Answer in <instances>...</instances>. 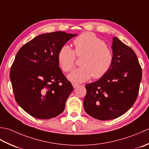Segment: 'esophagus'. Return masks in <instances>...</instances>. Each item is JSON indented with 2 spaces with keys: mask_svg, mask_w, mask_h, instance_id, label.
Wrapping results in <instances>:
<instances>
[{
  "mask_svg": "<svg viewBox=\"0 0 149 149\" xmlns=\"http://www.w3.org/2000/svg\"><path fill=\"white\" fill-rule=\"evenodd\" d=\"M72 86H73L74 88H77V87H78L79 86H80V85H79V84H76V83H72Z\"/></svg>",
  "mask_w": 149,
  "mask_h": 149,
  "instance_id": "1",
  "label": "esophagus"
}]
</instances>
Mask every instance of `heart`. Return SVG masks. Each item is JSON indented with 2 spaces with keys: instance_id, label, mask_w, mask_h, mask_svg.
Here are the masks:
<instances>
[{
  "instance_id": "1",
  "label": "heart",
  "mask_w": 149,
  "mask_h": 149,
  "mask_svg": "<svg viewBox=\"0 0 149 149\" xmlns=\"http://www.w3.org/2000/svg\"><path fill=\"white\" fill-rule=\"evenodd\" d=\"M74 50L68 45H63L58 54V60L62 71L70 72L73 69L76 58L82 56L81 67L74 69L68 76L71 81L81 83L92 77L102 78L113 65L114 54L107 46L106 42L91 32H86L74 40Z\"/></svg>"
}]
</instances>
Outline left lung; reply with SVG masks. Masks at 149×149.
Listing matches in <instances>:
<instances>
[{"label": "left lung", "mask_w": 149, "mask_h": 149, "mask_svg": "<svg viewBox=\"0 0 149 149\" xmlns=\"http://www.w3.org/2000/svg\"><path fill=\"white\" fill-rule=\"evenodd\" d=\"M113 65L98 80L86 85L85 111L100 120L121 116L137 99L142 69L134 51L117 37L113 38Z\"/></svg>", "instance_id": "left-lung-1"}]
</instances>
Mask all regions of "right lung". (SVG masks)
<instances>
[{
	"label": "right lung",
	"mask_w": 149,
	"mask_h": 149,
	"mask_svg": "<svg viewBox=\"0 0 149 149\" xmlns=\"http://www.w3.org/2000/svg\"><path fill=\"white\" fill-rule=\"evenodd\" d=\"M77 34L63 31L44 33L24 44L10 69L15 100L27 113L38 119H50L64 110L73 91L59 67L58 54Z\"/></svg>",
	"instance_id": "obj_1"
}]
</instances>
